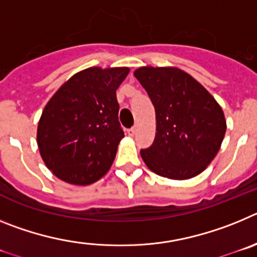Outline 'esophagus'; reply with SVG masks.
<instances>
[{
  "mask_svg": "<svg viewBox=\"0 0 257 257\" xmlns=\"http://www.w3.org/2000/svg\"><path fill=\"white\" fill-rule=\"evenodd\" d=\"M135 134H136L135 127H133V128H128V130H127V135L131 136V138H133V136H135Z\"/></svg>",
  "mask_w": 257,
  "mask_h": 257,
  "instance_id": "1",
  "label": "esophagus"
}]
</instances>
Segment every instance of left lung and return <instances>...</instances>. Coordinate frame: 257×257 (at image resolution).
<instances>
[{
    "mask_svg": "<svg viewBox=\"0 0 257 257\" xmlns=\"http://www.w3.org/2000/svg\"><path fill=\"white\" fill-rule=\"evenodd\" d=\"M134 76L156 109V138L140 151L145 165L175 180L201 174L225 135L222 109L201 83L178 68L143 67Z\"/></svg>",
    "mask_w": 257,
    "mask_h": 257,
    "instance_id": "left-lung-1",
    "label": "left lung"
}]
</instances>
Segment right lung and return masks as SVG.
Here are the masks:
<instances>
[{"mask_svg":"<svg viewBox=\"0 0 257 257\" xmlns=\"http://www.w3.org/2000/svg\"><path fill=\"white\" fill-rule=\"evenodd\" d=\"M128 68H88L70 77L45 106L37 143L52 174L76 185L106 174L124 136L115 90Z\"/></svg>","mask_w":257,"mask_h":257,"instance_id":"1","label":"right lung"}]
</instances>
